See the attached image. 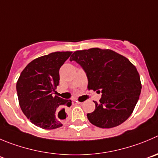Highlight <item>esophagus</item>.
<instances>
[{
    "mask_svg": "<svg viewBox=\"0 0 158 158\" xmlns=\"http://www.w3.org/2000/svg\"><path fill=\"white\" fill-rule=\"evenodd\" d=\"M76 102L77 103V104H82V102H79V101H76Z\"/></svg>",
    "mask_w": 158,
    "mask_h": 158,
    "instance_id": "34e87169",
    "label": "esophagus"
}]
</instances>
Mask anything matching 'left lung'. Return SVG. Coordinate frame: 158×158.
I'll return each mask as SVG.
<instances>
[{
    "label": "left lung",
    "mask_w": 158,
    "mask_h": 158,
    "mask_svg": "<svg viewBox=\"0 0 158 158\" xmlns=\"http://www.w3.org/2000/svg\"><path fill=\"white\" fill-rule=\"evenodd\" d=\"M86 73L89 90L102 92L95 109L87 114L100 128H112L126 121L133 112L141 92L139 74L125 56L111 49L91 48L75 51L70 58Z\"/></svg>",
    "instance_id": "1"
}]
</instances>
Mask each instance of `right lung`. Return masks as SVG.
Listing matches in <instances>:
<instances>
[{
  "mask_svg": "<svg viewBox=\"0 0 158 158\" xmlns=\"http://www.w3.org/2000/svg\"><path fill=\"white\" fill-rule=\"evenodd\" d=\"M72 52H55L33 60L21 73L16 84L19 106L25 116L45 130L62 127L65 107L71 101L52 95L60 83L59 70Z\"/></svg>",
  "mask_w": 158,
  "mask_h": 158,
  "instance_id": "1",
  "label": "right lung"
}]
</instances>
